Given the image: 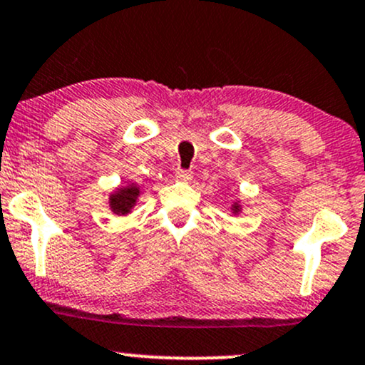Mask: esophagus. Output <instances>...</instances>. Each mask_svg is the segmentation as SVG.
<instances>
[{"label":"esophagus","mask_w":365,"mask_h":365,"mask_svg":"<svg viewBox=\"0 0 365 365\" xmlns=\"http://www.w3.org/2000/svg\"><path fill=\"white\" fill-rule=\"evenodd\" d=\"M175 176H176V180H180V182H190V180H192V171L182 170V168H178V170L175 171Z\"/></svg>","instance_id":"obj_1"}]
</instances>
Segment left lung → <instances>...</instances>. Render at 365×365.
<instances>
[{
	"label": "left lung",
	"instance_id": "8db88e82",
	"mask_svg": "<svg viewBox=\"0 0 365 365\" xmlns=\"http://www.w3.org/2000/svg\"><path fill=\"white\" fill-rule=\"evenodd\" d=\"M237 211H239V206L237 204H234V213H237Z\"/></svg>",
	"mask_w": 365,
	"mask_h": 365
}]
</instances>
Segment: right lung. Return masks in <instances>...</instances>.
<instances>
[{
  "label": "right lung",
  "mask_w": 365,
  "mask_h": 365,
  "mask_svg": "<svg viewBox=\"0 0 365 365\" xmlns=\"http://www.w3.org/2000/svg\"><path fill=\"white\" fill-rule=\"evenodd\" d=\"M138 189L135 185H128L124 189H118L115 194H112L110 197V207L114 213L118 215H128L131 207L135 206L138 197Z\"/></svg>",
  "instance_id": "add662e5"
}]
</instances>
